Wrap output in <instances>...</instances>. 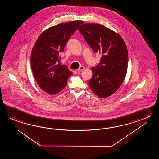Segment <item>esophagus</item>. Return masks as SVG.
<instances>
[{
	"label": "esophagus",
	"instance_id": "1",
	"mask_svg": "<svg viewBox=\"0 0 159 159\" xmlns=\"http://www.w3.org/2000/svg\"><path fill=\"white\" fill-rule=\"evenodd\" d=\"M84 66H80V68H78V69L77 70V71H82V70H83L84 69Z\"/></svg>",
	"mask_w": 159,
	"mask_h": 159
}]
</instances>
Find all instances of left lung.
I'll return each instance as SVG.
<instances>
[{
	"label": "left lung",
	"instance_id": "left-lung-1",
	"mask_svg": "<svg viewBox=\"0 0 159 159\" xmlns=\"http://www.w3.org/2000/svg\"><path fill=\"white\" fill-rule=\"evenodd\" d=\"M100 63L92 68L89 86L95 94L106 98L115 93L124 81L128 66V51L121 36L101 24L86 23L78 28Z\"/></svg>",
	"mask_w": 159,
	"mask_h": 159
}]
</instances>
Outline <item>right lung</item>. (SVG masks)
Listing matches in <instances>:
<instances>
[{
    "mask_svg": "<svg viewBox=\"0 0 159 159\" xmlns=\"http://www.w3.org/2000/svg\"><path fill=\"white\" fill-rule=\"evenodd\" d=\"M82 23V21H73L50 27L41 34L34 45L30 56L31 69L39 86L49 94L61 91L72 75L66 65L60 63L59 53Z\"/></svg>",
    "mask_w": 159,
    "mask_h": 159,
    "instance_id": "right-lung-1",
    "label": "right lung"
}]
</instances>
